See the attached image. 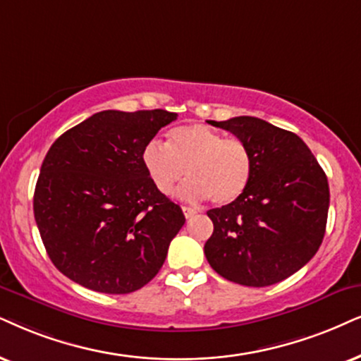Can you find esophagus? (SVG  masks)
<instances>
[{
    "label": "esophagus",
    "instance_id": "obj_1",
    "mask_svg": "<svg viewBox=\"0 0 361 361\" xmlns=\"http://www.w3.org/2000/svg\"><path fill=\"white\" fill-rule=\"evenodd\" d=\"M183 213L186 218H193L196 213H198V209L196 208H191V207H183Z\"/></svg>",
    "mask_w": 361,
    "mask_h": 361
}]
</instances>
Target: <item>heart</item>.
Listing matches in <instances>:
<instances>
[{"mask_svg": "<svg viewBox=\"0 0 361 361\" xmlns=\"http://www.w3.org/2000/svg\"><path fill=\"white\" fill-rule=\"evenodd\" d=\"M141 165L161 195H175L188 175L191 180L181 190V196L190 202L212 198L216 204L238 200L253 171L252 153L243 141L223 138L204 125L173 128L166 145L148 141L141 149Z\"/></svg>", "mask_w": 361, "mask_h": 361, "instance_id": "1", "label": "heart"}]
</instances>
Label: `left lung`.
<instances>
[{"label": "left lung", "instance_id": "left-lung-1", "mask_svg": "<svg viewBox=\"0 0 361 361\" xmlns=\"http://www.w3.org/2000/svg\"><path fill=\"white\" fill-rule=\"evenodd\" d=\"M209 125L231 131L252 153L245 193L208 209L213 235L204 243L209 267L245 286H270L305 267L325 236L330 188L305 141L255 116Z\"/></svg>", "mask_w": 361, "mask_h": 361}]
</instances>
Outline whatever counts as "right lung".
<instances>
[{
  "label": "right lung",
  "mask_w": 361,
  "mask_h": 361,
  "mask_svg": "<svg viewBox=\"0 0 361 361\" xmlns=\"http://www.w3.org/2000/svg\"><path fill=\"white\" fill-rule=\"evenodd\" d=\"M176 116L166 109H106L48 149L35 220L49 259L70 280L125 295L157 276L185 214L149 181L141 149Z\"/></svg>",
  "instance_id": "add662e5"
}]
</instances>
